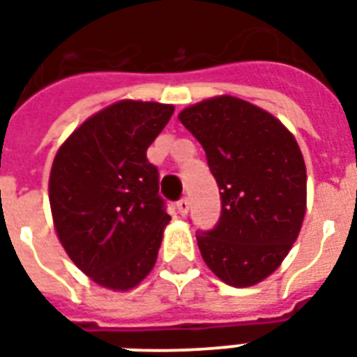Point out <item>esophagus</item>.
Returning <instances> with one entry per match:
<instances>
[{"label":"esophagus","mask_w":357,"mask_h":357,"mask_svg":"<svg viewBox=\"0 0 357 357\" xmlns=\"http://www.w3.org/2000/svg\"><path fill=\"white\" fill-rule=\"evenodd\" d=\"M188 208H190V201H188V197H181L176 201V210H178L181 216H186Z\"/></svg>","instance_id":"34e87169"}]
</instances>
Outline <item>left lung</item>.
Listing matches in <instances>:
<instances>
[{"label": "left lung", "instance_id": "left-lung-1", "mask_svg": "<svg viewBox=\"0 0 357 357\" xmlns=\"http://www.w3.org/2000/svg\"><path fill=\"white\" fill-rule=\"evenodd\" d=\"M178 119L203 145L222 199L216 225L197 231L201 255L227 284L259 283L287 257L305 214L296 139L273 115L234 96L199 102Z\"/></svg>", "mask_w": 357, "mask_h": 357}]
</instances>
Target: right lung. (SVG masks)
I'll return each instance as SVG.
<instances>
[{"label":"right lung","instance_id":"right-lung-1","mask_svg":"<svg viewBox=\"0 0 357 357\" xmlns=\"http://www.w3.org/2000/svg\"><path fill=\"white\" fill-rule=\"evenodd\" d=\"M175 107L123 100L87 119L57 151L50 206L61 244L95 283L128 291L153 270L171 216L149 145Z\"/></svg>","mask_w":357,"mask_h":357}]
</instances>
